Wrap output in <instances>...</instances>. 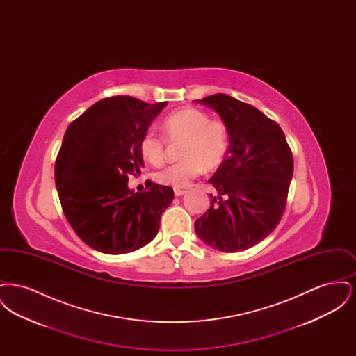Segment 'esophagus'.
I'll list each match as a JSON object with an SVG mask.
<instances>
[{
    "mask_svg": "<svg viewBox=\"0 0 356 356\" xmlns=\"http://www.w3.org/2000/svg\"><path fill=\"white\" fill-rule=\"evenodd\" d=\"M173 192H175V196H183L184 193H186V191H184V189H180V188H175V189H173Z\"/></svg>",
    "mask_w": 356,
    "mask_h": 356,
    "instance_id": "obj_1",
    "label": "esophagus"
}]
</instances>
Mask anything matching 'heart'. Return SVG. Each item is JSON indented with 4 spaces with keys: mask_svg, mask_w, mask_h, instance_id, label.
I'll return each instance as SVG.
<instances>
[{
    "mask_svg": "<svg viewBox=\"0 0 356 356\" xmlns=\"http://www.w3.org/2000/svg\"><path fill=\"white\" fill-rule=\"evenodd\" d=\"M163 132L170 141H184L181 161L154 173L163 186L184 188L196 179L203 168L218 170L227 157L229 137L227 127L200 109L188 108L175 112L163 121ZM140 152L152 165H160L167 154V141L154 131H147L140 138Z\"/></svg>",
    "mask_w": 356,
    "mask_h": 356,
    "instance_id": "obj_1",
    "label": "heart"
}]
</instances>
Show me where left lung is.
Returning a JSON list of instances; mask_svg holds the SVG:
<instances>
[{"instance_id":"8db88e82","label":"left lung","mask_w":356,"mask_h":356,"mask_svg":"<svg viewBox=\"0 0 356 356\" xmlns=\"http://www.w3.org/2000/svg\"><path fill=\"white\" fill-rule=\"evenodd\" d=\"M213 109L229 135L225 160L208 180L218 191L195 231L221 252L248 250L277 227L287 203L293 159L286 136L252 105L218 93L195 100Z\"/></svg>"}]
</instances>
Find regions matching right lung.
Listing matches in <instances>:
<instances>
[{
    "label": "right lung",
    "instance_id": "1",
    "mask_svg": "<svg viewBox=\"0 0 356 356\" xmlns=\"http://www.w3.org/2000/svg\"><path fill=\"white\" fill-rule=\"evenodd\" d=\"M167 104L102 99L64 135L54 167L60 203L77 236L99 252H134L159 232L173 189L149 183L148 191L135 192L128 179L144 167L140 138Z\"/></svg>",
    "mask_w": 356,
    "mask_h": 356
}]
</instances>
